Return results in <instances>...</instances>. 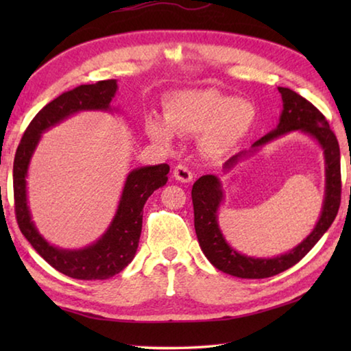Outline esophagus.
<instances>
[{"instance_id": "34e87169", "label": "esophagus", "mask_w": 351, "mask_h": 351, "mask_svg": "<svg viewBox=\"0 0 351 351\" xmlns=\"http://www.w3.org/2000/svg\"><path fill=\"white\" fill-rule=\"evenodd\" d=\"M173 176L175 180H178L180 182H190L193 180L192 171H190L186 165H176L173 170Z\"/></svg>"}]
</instances>
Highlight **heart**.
<instances>
[{"label": "heart", "mask_w": 351, "mask_h": 351, "mask_svg": "<svg viewBox=\"0 0 351 351\" xmlns=\"http://www.w3.org/2000/svg\"><path fill=\"white\" fill-rule=\"evenodd\" d=\"M164 117L148 116L145 132L158 144L169 147L173 133L198 136L199 147L210 156H221L246 138L257 117L246 99H234L213 88L171 93L165 100Z\"/></svg>", "instance_id": "heart-1"}]
</instances>
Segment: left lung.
<instances>
[{"instance_id": "8db88e82", "label": "left lung", "mask_w": 351, "mask_h": 351, "mask_svg": "<svg viewBox=\"0 0 351 351\" xmlns=\"http://www.w3.org/2000/svg\"><path fill=\"white\" fill-rule=\"evenodd\" d=\"M283 110L277 127L254 142L249 150L237 153L223 165L224 173H230L237 165L257 154L266 144L288 133L300 132L320 147L325 164L324 203L316 226L306 239L289 251L274 257H254L237 251L226 240L218 223V210L224 203V190L215 175L201 176L192 187L195 213V232L201 251L217 269L240 278H266L289 269L311 251L335 221L341 204V152L335 133L316 106L289 88L278 86Z\"/></svg>"}]
</instances>
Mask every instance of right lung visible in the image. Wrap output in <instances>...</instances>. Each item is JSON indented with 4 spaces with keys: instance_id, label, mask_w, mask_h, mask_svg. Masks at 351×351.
<instances>
[{
    "instance_id": "add662e5",
    "label": "right lung",
    "mask_w": 351,
    "mask_h": 351,
    "mask_svg": "<svg viewBox=\"0 0 351 351\" xmlns=\"http://www.w3.org/2000/svg\"><path fill=\"white\" fill-rule=\"evenodd\" d=\"M116 93L117 80H102L64 91L32 119L14 159L15 213L21 234L52 268L77 280H105L132 263L139 246L144 206L154 190L167 184L170 167L167 164H158L130 171L108 228L96 241L79 249L56 246L40 234L29 207L27 171L41 134L82 111L119 114L121 110L111 106Z\"/></svg>"
}]
</instances>
